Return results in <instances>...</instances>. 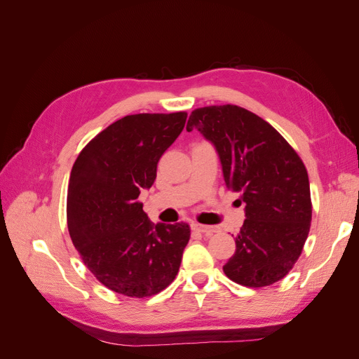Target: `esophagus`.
Here are the masks:
<instances>
[{"label":"esophagus","instance_id":"1","mask_svg":"<svg viewBox=\"0 0 359 359\" xmlns=\"http://www.w3.org/2000/svg\"><path fill=\"white\" fill-rule=\"evenodd\" d=\"M191 229L196 231V232H201L203 235H212L215 232H219V229H217V227H214V226H206V224H199V223H193Z\"/></svg>","mask_w":359,"mask_h":359}]
</instances>
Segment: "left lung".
I'll use <instances>...</instances> for the list:
<instances>
[{
	"label": "left lung",
	"instance_id": "1",
	"mask_svg": "<svg viewBox=\"0 0 359 359\" xmlns=\"http://www.w3.org/2000/svg\"><path fill=\"white\" fill-rule=\"evenodd\" d=\"M193 128L214 144L226 187L245 203V220L224 274L247 287L274 285L297 264L310 232L306 166L273 126L244 107H199L189 118L187 132Z\"/></svg>",
	"mask_w": 359,
	"mask_h": 359
}]
</instances>
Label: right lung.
Returning a JSON list of instances; mask_svg holds the SVG:
<instances>
[{
    "instance_id": "obj_1",
    "label": "right lung",
    "mask_w": 359,
    "mask_h": 359,
    "mask_svg": "<svg viewBox=\"0 0 359 359\" xmlns=\"http://www.w3.org/2000/svg\"><path fill=\"white\" fill-rule=\"evenodd\" d=\"M187 112L136 114L106 127L81 151L67 190V227L93 276L116 293L153 297L175 280L187 223L153 224L137 201L157 177Z\"/></svg>"
}]
</instances>
